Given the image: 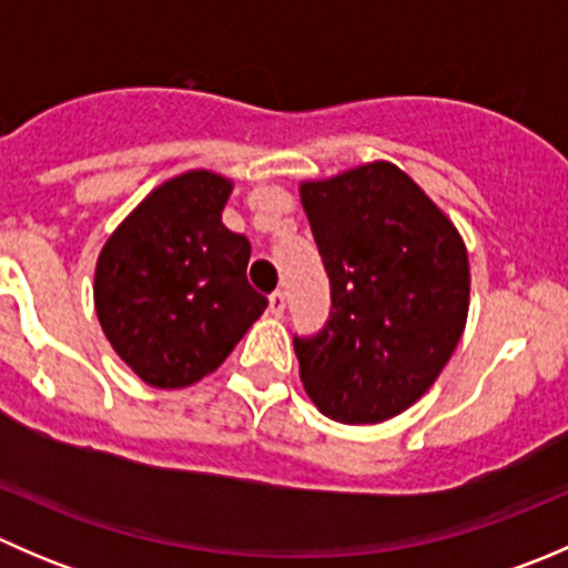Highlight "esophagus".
I'll return each instance as SVG.
<instances>
[{
	"mask_svg": "<svg viewBox=\"0 0 568 568\" xmlns=\"http://www.w3.org/2000/svg\"><path fill=\"white\" fill-rule=\"evenodd\" d=\"M268 313H272L274 318H280L285 313V294H283V291H274V294L268 296Z\"/></svg>",
	"mask_w": 568,
	"mask_h": 568,
	"instance_id": "34e87169",
	"label": "esophagus"
}]
</instances>
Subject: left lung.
I'll return each instance as SVG.
<instances>
[{
  "mask_svg": "<svg viewBox=\"0 0 568 568\" xmlns=\"http://www.w3.org/2000/svg\"><path fill=\"white\" fill-rule=\"evenodd\" d=\"M300 194L332 291L324 329L294 337L302 385L332 420H390L437 382L459 346L467 247L390 162L305 181Z\"/></svg>",
  "mask_w": 568,
  "mask_h": 568,
  "instance_id": "left-lung-1",
  "label": "left lung"
}]
</instances>
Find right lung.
Masks as SVG:
<instances>
[{
    "mask_svg": "<svg viewBox=\"0 0 568 568\" xmlns=\"http://www.w3.org/2000/svg\"><path fill=\"white\" fill-rule=\"evenodd\" d=\"M231 192L211 170L170 178L101 250L95 313L145 385L181 390L214 374L266 311L247 283L250 242L222 225Z\"/></svg>",
    "mask_w": 568,
    "mask_h": 568,
    "instance_id": "right-lung-1",
    "label": "right lung"
}]
</instances>
